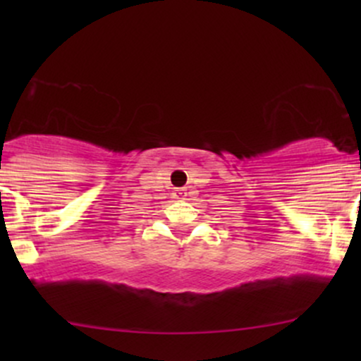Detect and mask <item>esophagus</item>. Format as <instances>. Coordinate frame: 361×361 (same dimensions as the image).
I'll return each instance as SVG.
<instances>
[{"instance_id": "obj_1", "label": "esophagus", "mask_w": 361, "mask_h": 361, "mask_svg": "<svg viewBox=\"0 0 361 361\" xmlns=\"http://www.w3.org/2000/svg\"><path fill=\"white\" fill-rule=\"evenodd\" d=\"M173 197L178 198V200H183L186 197V188H176L175 193H173Z\"/></svg>"}]
</instances>
